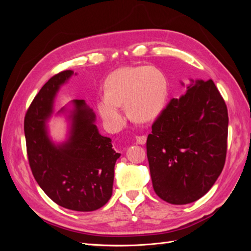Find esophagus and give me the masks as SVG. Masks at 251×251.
<instances>
[{"label":"esophagus","mask_w":251,"mask_h":251,"mask_svg":"<svg viewBox=\"0 0 251 251\" xmlns=\"http://www.w3.org/2000/svg\"><path fill=\"white\" fill-rule=\"evenodd\" d=\"M136 142L139 144H144L147 142V136L141 135V136H136Z\"/></svg>","instance_id":"obj_1"}]
</instances>
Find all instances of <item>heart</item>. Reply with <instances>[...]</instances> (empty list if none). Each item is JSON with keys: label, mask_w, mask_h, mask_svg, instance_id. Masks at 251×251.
Returning <instances> with one entry per match:
<instances>
[{"label": "heart", "mask_w": 251, "mask_h": 251, "mask_svg": "<svg viewBox=\"0 0 251 251\" xmlns=\"http://www.w3.org/2000/svg\"><path fill=\"white\" fill-rule=\"evenodd\" d=\"M168 97L169 80L160 69L151 66L124 68L105 79L98 112L113 126L121 123L118 108H125L132 120L148 123L162 113Z\"/></svg>", "instance_id": "b5f03b06"}]
</instances>
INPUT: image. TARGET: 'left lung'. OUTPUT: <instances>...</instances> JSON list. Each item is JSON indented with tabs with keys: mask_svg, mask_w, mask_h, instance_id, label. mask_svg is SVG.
<instances>
[{
	"mask_svg": "<svg viewBox=\"0 0 251 251\" xmlns=\"http://www.w3.org/2000/svg\"><path fill=\"white\" fill-rule=\"evenodd\" d=\"M184 86V83H182ZM228 113L211 79H191L151 126L147 154L151 183L171 204L195 202L221 174L226 158Z\"/></svg>",
	"mask_w": 251,
	"mask_h": 251,
	"instance_id": "obj_1",
	"label": "left lung"
}]
</instances>
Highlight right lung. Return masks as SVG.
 I'll return each mask as SVG.
<instances>
[{"instance_id":"obj_1","label":"right lung","mask_w":251,"mask_h":251,"mask_svg":"<svg viewBox=\"0 0 251 251\" xmlns=\"http://www.w3.org/2000/svg\"><path fill=\"white\" fill-rule=\"evenodd\" d=\"M73 74L66 70L54 75L30 104L24 121L27 155L36 182L53 202L75 211H93L111 198L120 154L112 149L111 138L98 132L95 113L83 100L57 112L67 114L70 123L67 139L55 143L50 138L47 123L55 96Z\"/></svg>"}]
</instances>
